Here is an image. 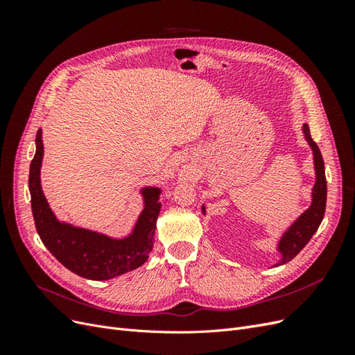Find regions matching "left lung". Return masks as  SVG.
<instances>
[{"instance_id": "8db88e82", "label": "left lung", "mask_w": 355, "mask_h": 355, "mask_svg": "<svg viewBox=\"0 0 355 355\" xmlns=\"http://www.w3.org/2000/svg\"><path fill=\"white\" fill-rule=\"evenodd\" d=\"M302 132L308 145L313 149L314 155V170H315V184L313 187V201L311 206L300 214V216L290 225V227L283 232L280 241H278L277 250L282 254V259L274 266H280L292 261L293 257L304 249L308 241L313 239V235L317 232L321 220H323L326 211V200H327V182L324 173V161L321 157L317 144L313 141L309 133V127L305 123ZM202 214H206V209L201 207Z\"/></svg>"}]
</instances>
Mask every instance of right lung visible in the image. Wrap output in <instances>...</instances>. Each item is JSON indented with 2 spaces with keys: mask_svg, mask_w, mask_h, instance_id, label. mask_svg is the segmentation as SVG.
Segmentation results:
<instances>
[{
  "mask_svg": "<svg viewBox=\"0 0 355 355\" xmlns=\"http://www.w3.org/2000/svg\"><path fill=\"white\" fill-rule=\"evenodd\" d=\"M35 145L37 151L29 167L31 207L37 232L49 252L73 274L96 282L110 280L144 265L154 247L161 189L142 188L144 210L132 234L124 239H112L101 232L73 227L55 216L41 189L40 173L44 155L41 128L37 132Z\"/></svg>",
  "mask_w": 355,
  "mask_h": 355,
  "instance_id": "add662e5",
  "label": "right lung"
}]
</instances>
